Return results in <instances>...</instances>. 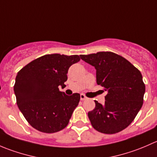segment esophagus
<instances>
[{
    "mask_svg": "<svg viewBox=\"0 0 157 157\" xmlns=\"http://www.w3.org/2000/svg\"><path fill=\"white\" fill-rule=\"evenodd\" d=\"M87 99V98L86 97V96H85V95L80 94V100L83 101V100H85V99Z\"/></svg>",
    "mask_w": 157,
    "mask_h": 157,
    "instance_id": "34e87169",
    "label": "esophagus"
}]
</instances>
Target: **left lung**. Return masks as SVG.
<instances>
[{
    "mask_svg": "<svg viewBox=\"0 0 157 157\" xmlns=\"http://www.w3.org/2000/svg\"><path fill=\"white\" fill-rule=\"evenodd\" d=\"M96 70V83L107 92L105 104L95 101L88 112L92 126L101 133L115 134L134 121L143 105L145 85L141 73L128 60L111 52L81 55Z\"/></svg>",
    "mask_w": 157,
    "mask_h": 157,
    "instance_id": "left-lung-1",
    "label": "left lung"
}]
</instances>
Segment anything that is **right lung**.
Segmentation results:
<instances>
[{
    "label": "right lung",
    "instance_id": "obj_1",
    "mask_svg": "<svg viewBox=\"0 0 157 157\" xmlns=\"http://www.w3.org/2000/svg\"><path fill=\"white\" fill-rule=\"evenodd\" d=\"M80 60L77 55H45L17 73L13 86L17 104L32 127L51 134L68 124L80 96H67L59 86H65L69 67Z\"/></svg>",
    "mask_w": 157,
    "mask_h": 157
}]
</instances>
